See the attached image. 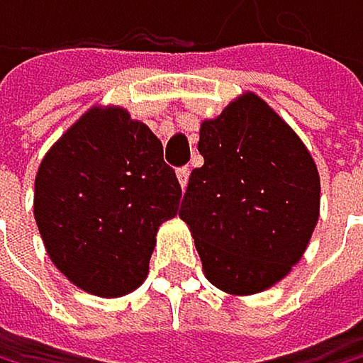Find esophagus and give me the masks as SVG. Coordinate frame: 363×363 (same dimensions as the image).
<instances>
[{
    "label": "esophagus",
    "mask_w": 363,
    "mask_h": 363,
    "mask_svg": "<svg viewBox=\"0 0 363 363\" xmlns=\"http://www.w3.org/2000/svg\"><path fill=\"white\" fill-rule=\"evenodd\" d=\"M189 177H191V168H179L177 170V179L182 184V189H186V186H189Z\"/></svg>",
    "instance_id": "1"
}]
</instances>
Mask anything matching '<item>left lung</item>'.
<instances>
[{"instance_id": "left-lung-1", "label": "left lung", "mask_w": 363, "mask_h": 363, "mask_svg": "<svg viewBox=\"0 0 363 363\" xmlns=\"http://www.w3.org/2000/svg\"><path fill=\"white\" fill-rule=\"evenodd\" d=\"M204 166L189 177L179 218L204 277L229 296H255L284 279L320 216L311 152L259 95L245 90L200 125Z\"/></svg>"}]
</instances>
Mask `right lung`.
<instances>
[{
  "label": "right lung",
  "mask_w": 363,
  "mask_h": 363,
  "mask_svg": "<svg viewBox=\"0 0 363 363\" xmlns=\"http://www.w3.org/2000/svg\"><path fill=\"white\" fill-rule=\"evenodd\" d=\"M182 186L163 145L122 106H90L47 150L33 218L52 264L86 293L122 298L150 273L159 227Z\"/></svg>",
  "instance_id": "add662e5"
}]
</instances>
